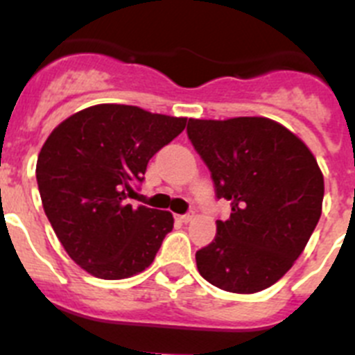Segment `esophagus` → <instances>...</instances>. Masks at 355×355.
Returning a JSON list of instances; mask_svg holds the SVG:
<instances>
[{
  "label": "esophagus",
  "instance_id": "1",
  "mask_svg": "<svg viewBox=\"0 0 355 355\" xmlns=\"http://www.w3.org/2000/svg\"><path fill=\"white\" fill-rule=\"evenodd\" d=\"M192 213H184V215H178V220H181V222H184V224H187V222H190L192 220Z\"/></svg>",
  "mask_w": 355,
  "mask_h": 355
}]
</instances>
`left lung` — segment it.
Returning <instances> with one entry per match:
<instances>
[{"label":"left lung","instance_id":"1","mask_svg":"<svg viewBox=\"0 0 355 355\" xmlns=\"http://www.w3.org/2000/svg\"><path fill=\"white\" fill-rule=\"evenodd\" d=\"M187 135L231 205L215 240L196 252L199 274L233 293H256L283 277L322 215L324 175L306 144L265 117L190 119Z\"/></svg>","mask_w":355,"mask_h":355}]
</instances>
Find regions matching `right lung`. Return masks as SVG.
<instances>
[{
    "label": "right lung",
    "instance_id": "1",
    "mask_svg": "<svg viewBox=\"0 0 355 355\" xmlns=\"http://www.w3.org/2000/svg\"><path fill=\"white\" fill-rule=\"evenodd\" d=\"M187 119L97 105L53 130L37 159L44 211L71 259L99 279H126L155 261L174 218L130 199L147 163Z\"/></svg>",
    "mask_w": 355,
    "mask_h": 355
}]
</instances>
